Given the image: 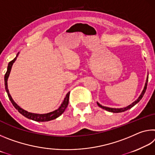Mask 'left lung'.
I'll use <instances>...</instances> for the list:
<instances>
[{"mask_svg": "<svg viewBox=\"0 0 155 155\" xmlns=\"http://www.w3.org/2000/svg\"><path fill=\"white\" fill-rule=\"evenodd\" d=\"M148 74L147 76V78H146V83H145V85H144V87H143V90L141 91V93L140 94V96L138 97V98L135 101L133 102V103H131L130 105H128L126 107H123V108H111V107H104L103 105H101V104H99L98 102H97V104L101 107V108L103 109L104 110H106V111H108L109 112H112V113H121V112H124L125 111H127V110L130 109V108H132L133 106H135L136 104L138 103L140 101V100L142 98L143 96L144 95V94L146 92V88H147V84H148Z\"/></svg>", "mask_w": 155, "mask_h": 155, "instance_id": "left-lung-1", "label": "left lung"}]
</instances>
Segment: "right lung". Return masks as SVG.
Returning a JSON list of instances; mask_svg holds the SVG:
<instances>
[{"label":"right lung","instance_id":"right-lung-1","mask_svg":"<svg viewBox=\"0 0 155 155\" xmlns=\"http://www.w3.org/2000/svg\"><path fill=\"white\" fill-rule=\"evenodd\" d=\"M18 54H19V52H18V53L17 54L16 57H15V58L12 60V61H11L9 63L8 66H7V72L5 75V90H6L7 95H8V97H9V100H10V101L12 102V104L14 105L15 108L18 110V112H19L20 114H22V115H24L25 117H26L28 119L32 120H34V121H36V122H48V121H50V120H52L54 119H56L57 117H59L60 115H61L63 114V113L65 111V109L67 108V107L68 105V102H69L70 91L66 94V96H65V97L64 98V100L63 101L62 103L61 104V105H60V107H59L58 109L54 110V111L48 113V114H34V113L28 112L27 111H26V110L23 109L22 108H21V107L19 105H18V104L15 103V102L14 101V100H13L12 97L11 96V95H10L9 91V90H8V86H7V80H8L10 72H11L12 65H13V64H14V63L15 61V60H16Z\"/></svg>","mask_w":155,"mask_h":155}]
</instances>
